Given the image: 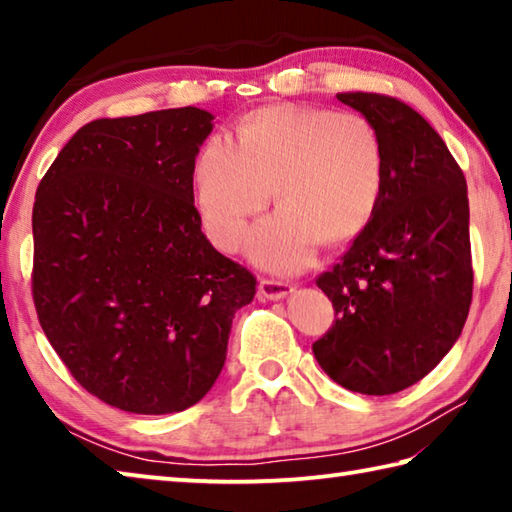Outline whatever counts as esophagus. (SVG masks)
<instances>
[{"instance_id":"obj_1","label":"esophagus","mask_w":512,"mask_h":512,"mask_svg":"<svg viewBox=\"0 0 512 512\" xmlns=\"http://www.w3.org/2000/svg\"><path fill=\"white\" fill-rule=\"evenodd\" d=\"M291 291H293L291 282L271 280V277H262V280H259V296L266 300H280L284 296H289Z\"/></svg>"}]
</instances>
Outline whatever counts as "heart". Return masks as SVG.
I'll return each instance as SVG.
<instances>
[{
	"label": "heart",
	"mask_w": 512,
	"mask_h": 512,
	"mask_svg": "<svg viewBox=\"0 0 512 512\" xmlns=\"http://www.w3.org/2000/svg\"><path fill=\"white\" fill-rule=\"evenodd\" d=\"M386 153L377 128L359 112L277 103L255 110L237 142L214 135L196 164V207L216 248L235 253L250 219L259 223L250 257L271 271H298L318 246H339L366 230L384 194Z\"/></svg>",
	"instance_id": "heart-1"
}]
</instances>
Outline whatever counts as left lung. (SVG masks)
<instances>
[{
    "instance_id": "obj_1",
    "label": "left lung",
    "mask_w": 512,
    "mask_h": 512,
    "mask_svg": "<svg viewBox=\"0 0 512 512\" xmlns=\"http://www.w3.org/2000/svg\"><path fill=\"white\" fill-rule=\"evenodd\" d=\"M339 101L377 128L386 178L366 230L316 277L336 320L311 350L348 391L393 395L438 366L470 314L467 183L443 137L404 101L377 92Z\"/></svg>"
}]
</instances>
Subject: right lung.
Returning a JSON list of instances; mask_svg holds the SVG:
<instances>
[{
  "instance_id": "right-lung-1",
  "label": "right lung",
  "mask_w": 512,
  "mask_h": 512,
  "mask_svg": "<svg viewBox=\"0 0 512 512\" xmlns=\"http://www.w3.org/2000/svg\"><path fill=\"white\" fill-rule=\"evenodd\" d=\"M201 108L97 119L74 133L33 203L31 291L42 332L85 391L115 409L194 406L225 363L257 277L201 232Z\"/></svg>"
}]
</instances>
